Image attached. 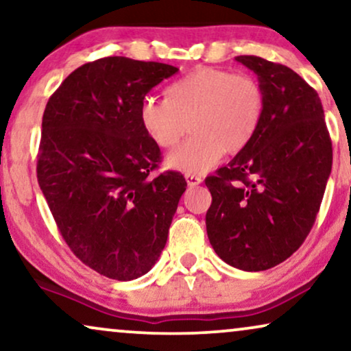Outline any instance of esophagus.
Listing matches in <instances>:
<instances>
[{"label": "esophagus", "instance_id": "1", "mask_svg": "<svg viewBox=\"0 0 351 351\" xmlns=\"http://www.w3.org/2000/svg\"><path fill=\"white\" fill-rule=\"evenodd\" d=\"M185 180H186V185L190 186H196V185H199L201 182H203V179H201L199 176H193V174H185Z\"/></svg>", "mask_w": 351, "mask_h": 351}]
</instances>
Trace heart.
<instances>
[{
	"instance_id": "heart-1",
	"label": "heart",
	"mask_w": 351,
	"mask_h": 351,
	"mask_svg": "<svg viewBox=\"0 0 351 351\" xmlns=\"http://www.w3.org/2000/svg\"><path fill=\"white\" fill-rule=\"evenodd\" d=\"M263 112L265 94L251 75L199 66L174 81L166 99H143L138 119L161 148L176 147L190 123L193 136L165 162L172 171L201 176L217 166L227 150L238 153L252 142Z\"/></svg>"
}]
</instances>
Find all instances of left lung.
<instances>
[{"instance_id": "obj_1", "label": "left lung", "mask_w": 351, "mask_h": 351, "mask_svg": "<svg viewBox=\"0 0 351 351\" xmlns=\"http://www.w3.org/2000/svg\"><path fill=\"white\" fill-rule=\"evenodd\" d=\"M234 60L257 75L265 112L252 142L206 179V230L223 262L262 271L291 257L313 227L332 143L318 94L294 70L257 56Z\"/></svg>"}]
</instances>
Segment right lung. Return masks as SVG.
Returning a JSON list of instances; mask_svg holds the SVG:
<instances>
[{
	"label": "right lung",
	"instance_id": "add662e5",
	"mask_svg": "<svg viewBox=\"0 0 351 351\" xmlns=\"http://www.w3.org/2000/svg\"><path fill=\"white\" fill-rule=\"evenodd\" d=\"M176 66L129 57L81 65L51 95L43 114L38 184L76 257L100 275H145L166 246L186 182L153 177L160 147L138 108Z\"/></svg>",
	"mask_w": 351,
	"mask_h": 351
}]
</instances>
